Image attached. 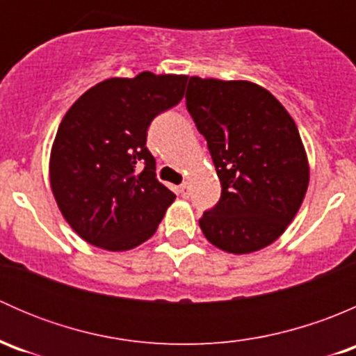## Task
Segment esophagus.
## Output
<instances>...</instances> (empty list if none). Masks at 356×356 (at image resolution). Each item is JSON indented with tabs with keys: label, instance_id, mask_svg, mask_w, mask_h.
<instances>
[{
	"label": "esophagus",
	"instance_id": "34e87169",
	"mask_svg": "<svg viewBox=\"0 0 356 356\" xmlns=\"http://www.w3.org/2000/svg\"><path fill=\"white\" fill-rule=\"evenodd\" d=\"M179 193H181V196L188 198V196H189V184H188V182H182V184L179 186Z\"/></svg>",
	"mask_w": 356,
	"mask_h": 356
}]
</instances>
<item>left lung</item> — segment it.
Masks as SVG:
<instances>
[{
    "label": "left lung",
    "mask_w": 356,
    "mask_h": 356,
    "mask_svg": "<svg viewBox=\"0 0 356 356\" xmlns=\"http://www.w3.org/2000/svg\"><path fill=\"white\" fill-rule=\"evenodd\" d=\"M186 106L207 139L222 195L200 218L204 238L232 254L272 245L296 217L310 181L296 124L250 81L191 77Z\"/></svg>",
    "instance_id": "1"
}]
</instances>
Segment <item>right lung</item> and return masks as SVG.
<instances>
[{
	"label": "right lung",
	"mask_w": 356,
	"mask_h": 356,
	"mask_svg": "<svg viewBox=\"0 0 356 356\" xmlns=\"http://www.w3.org/2000/svg\"><path fill=\"white\" fill-rule=\"evenodd\" d=\"M186 81L153 72L106 79L68 108L51 146L49 184L63 218L89 245L132 250L174 203L146 136L158 113L181 102Z\"/></svg>",
	"instance_id": "1"
}]
</instances>
